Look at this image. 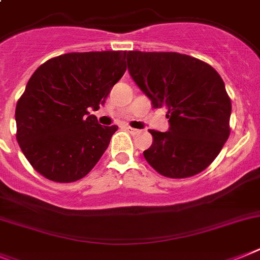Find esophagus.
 I'll return each mask as SVG.
<instances>
[{"label": "esophagus", "instance_id": "1", "mask_svg": "<svg viewBox=\"0 0 260 260\" xmlns=\"http://www.w3.org/2000/svg\"><path fill=\"white\" fill-rule=\"evenodd\" d=\"M125 131H128L131 135H137V133H140L139 129H135V128L129 127V125H127V127H125Z\"/></svg>", "mask_w": 260, "mask_h": 260}]
</instances>
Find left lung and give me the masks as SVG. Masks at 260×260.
<instances>
[{
  "label": "left lung",
  "instance_id": "left-lung-1",
  "mask_svg": "<svg viewBox=\"0 0 260 260\" xmlns=\"http://www.w3.org/2000/svg\"><path fill=\"white\" fill-rule=\"evenodd\" d=\"M127 64L153 107L168 108V132L149 131L153 144L144 152L148 164L174 179L202 173L230 135L232 102L220 74L177 52L128 51Z\"/></svg>",
  "mask_w": 260,
  "mask_h": 260
}]
</instances>
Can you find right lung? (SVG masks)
I'll return each instance as SVG.
<instances>
[{"mask_svg": "<svg viewBox=\"0 0 260 260\" xmlns=\"http://www.w3.org/2000/svg\"><path fill=\"white\" fill-rule=\"evenodd\" d=\"M127 52H73L40 65L15 108L17 141L43 177L71 183L90 173L117 125L102 127L98 110L127 71Z\"/></svg>", "mask_w": 260, "mask_h": 260, "instance_id": "1", "label": "right lung"}]
</instances>
